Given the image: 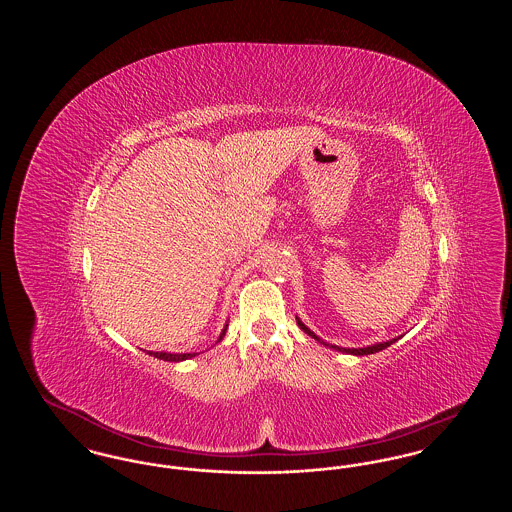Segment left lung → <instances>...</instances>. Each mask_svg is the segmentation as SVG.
I'll list each match as a JSON object with an SVG mask.
<instances>
[{
  "label": "left lung",
  "instance_id": "1",
  "mask_svg": "<svg viewBox=\"0 0 512 512\" xmlns=\"http://www.w3.org/2000/svg\"><path fill=\"white\" fill-rule=\"evenodd\" d=\"M297 326L305 332V334H309L311 338H315L318 343H322V345H326V347H332V349H336V351H341V353H349V355H372V353H378V351H382V349H386V347H390L391 343H395L397 340L390 341H382V343H374V345H366V347H359V349H349V347H340V345H330V343H326V341L320 340L317 334L313 332V330H309L299 318H297Z\"/></svg>",
  "mask_w": 512,
  "mask_h": 512
}]
</instances>
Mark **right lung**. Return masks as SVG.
Segmentation results:
<instances>
[{
	"instance_id": "1",
	"label": "right lung",
	"mask_w": 512,
	"mask_h": 512,
	"mask_svg": "<svg viewBox=\"0 0 512 512\" xmlns=\"http://www.w3.org/2000/svg\"><path fill=\"white\" fill-rule=\"evenodd\" d=\"M226 328H228V324H226V326H224V330L220 332L219 341L224 338ZM147 353H149V355H153V357H157V359H161V361H169V363H180V361L192 359V357L197 355V353H165V351H147Z\"/></svg>"
}]
</instances>
